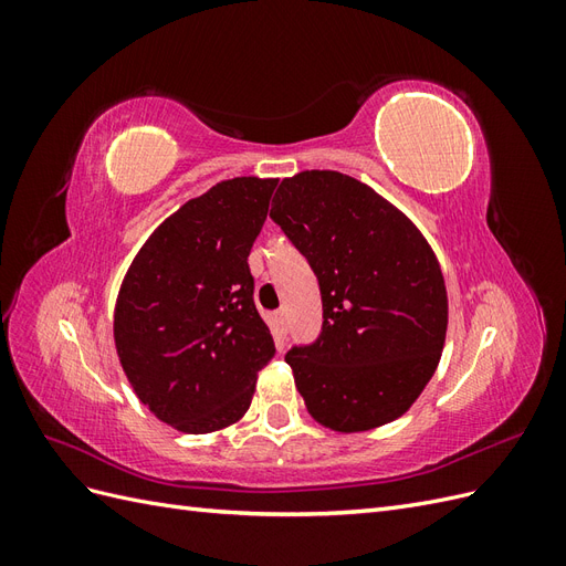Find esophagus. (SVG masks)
Masks as SVG:
<instances>
[{
    "label": "esophagus",
    "instance_id": "1",
    "mask_svg": "<svg viewBox=\"0 0 566 566\" xmlns=\"http://www.w3.org/2000/svg\"><path fill=\"white\" fill-rule=\"evenodd\" d=\"M273 321H276V325H279V331H281V335H285V310H279L276 314H273Z\"/></svg>",
    "mask_w": 566,
    "mask_h": 566
}]
</instances>
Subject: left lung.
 Returning a JSON list of instances; mask_svg holds the SVG:
<instances>
[{
    "label": "left lung",
    "mask_w": 566,
    "mask_h": 566,
    "mask_svg": "<svg viewBox=\"0 0 566 566\" xmlns=\"http://www.w3.org/2000/svg\"><path fill=\"white\" fill-rule=\"evenodd\" d=\"M271 219L321 287V335L285 354L306 410L345 434L397 420L447 339V285L430 243L370 186L333 169L283 179Z\"/></svg>",
    "instance_id": "left-lung-1"
}]
</instances>
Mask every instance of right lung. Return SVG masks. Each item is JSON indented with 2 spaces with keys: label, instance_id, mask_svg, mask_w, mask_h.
Wrapping results in <instances>:
<instances>
[{
  "label": "right lung",
  "instance_id": "1",
  "mask_svg": "<svg viewBox=\"0 0 566 566\" xmlns=\"http://www.w3.org/2000/svg\"><path fill=\"white\" fill-rule=\"evenodd\" d=\"M276 184L235 177L184 202L119 287V364L136 397L175 430L208 434L241 420L256 373L276 354L248 266Z\"/></svg>",
  "mask_w": 566,
  "mask_h": 566
}]
</instances>
